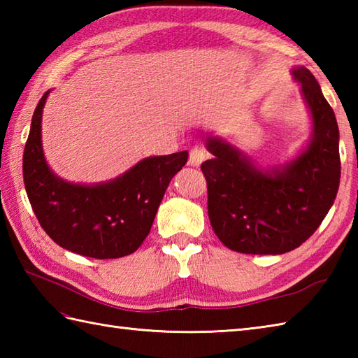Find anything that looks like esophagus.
<instances>
[{
	"label": "esophagus",
	"mask_w": 358,
	"mask_h": 358,
	"mask_svg": "<svg viewBox=\"0 0 358 358\" xmlns=\"http://www.w3.org/2000/svg\"><path fill=\"white\" fill-rule=\"evenodd\" d=\"M206 157H208V154L204 149H201V148L192 149L191 154H189V166H194V167L201 166V163L206 159Z\"/></svg>",
	"instance_id": "esophagus-1"
}]
</instances>
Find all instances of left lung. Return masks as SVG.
I'll list each match as a JSON object with an SVG mask.
<instances>
[{"label":"left lung","instance_id":"obj_1","mask_svg":"<svg viewBox=\"0 0 358 358\" xmlns=\"http://www.w3.org/2000/svg\"><path fill=\"white\" fill-rule=\"evenodd\" d=\"M291 73L313 121L309 143L291 162L263 169L226 140L206 138L214 155L201 164L209 220L220 241L235 252L278 255L299 248L337 196L341 166L336 113L306 67H294Z\"/></svg>","mask_w":358,"mask_h":358}]
</instances>
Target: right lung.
I'll return each instance as SVG.
<instances>
[{"mask_svg":"<svg viewBox=\"0 0 358 358\" xmlns=\"http://www.w3.org/2000/svg\"><path fill=\"white\" fill-rule=\"evenodd\" d=\"M49 94L34 112L22 155L26 192L38 222L57 245L75 254L104 260L135 252L173 175L186 164L187 150L148 157L104 183H71L53 173L44 158L41 120Z\"/></svg>","mask_w":358,"mask_h":358,"instance_id":"obj_1","label":"right lung"}]
</instances>
